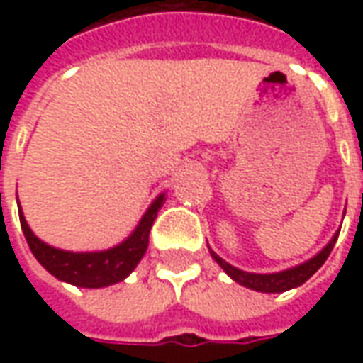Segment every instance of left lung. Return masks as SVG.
<instances>
[{"instance_id":"1","label":"left lung","mask_w":363,"mask_h":363,"mask_svg":"<svg viewBox=\"0 0 363 363\" xmlns=\"http://www.w3.org/2000/svg\"><path fill=\"white\" fill-rule=\"evenodd\" d=\"M338 233H340V231H338ZM338 233L330 239V243H328L327 247L317 255V257H313L311 260H307V262L299 264V267L289 268V270H284V272H276V274L243 272V270L231 267V264H228L225 260L220 259L212 249H210V252H212L213 260H216V262H218V264H220V267L223 268L231 278H233V280L239 281V284L245 286V288L257 289V291H264V294H280V291H288V289L301 286L303 281L309 280L313 274L317 272V270L325 264V260L328 259V255H330V251H333V247H335L336 243V239H338Z\"/></svg>"}]
</instances>
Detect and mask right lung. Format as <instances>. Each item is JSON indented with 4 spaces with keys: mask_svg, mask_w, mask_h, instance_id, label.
<instances>
[{
    "mask_svg": "<svg viewBox=\"0 0 363 363\" xmlns=\"http://www.w3.org/2000/svg\"><path fill=\"white\" fill-rule=\"evenodd\" d=\"M163 202H165V196L161 194L150 206V210L145 212L134 233L118 247L103 252H67L54 249L50 245L43 243L30 231L21 210L19 220L30 251L52 276H56L58 280L69 281L74 286H79V288H104V286L124 280L128 274L134 270L135 264L142 260L143 252L150 243V229L157 218L159 208L163 206Z\"/></svg>",
    "mask_w": 363,
    "mask_h": 363,
    "instance_id": "add662e5",
    "label": "right lung"
}]
</instances>
